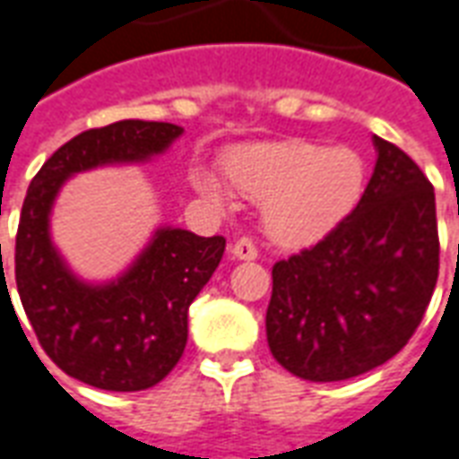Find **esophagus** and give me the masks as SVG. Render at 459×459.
Returning <instances> with one entry per match:
<instances>
[{
	"label": "esophagus",
	"instance_id": "34e87169",
	"mask_svg": "<svg viewBox=\"0 0 459 459\" xmlns=\"http://www.w3.org/2000/svg\"><path fill=\"white\" fill-rule=\"evenodd\" d=\"M230 255L238 260H255L258 258V248L250 238H238L230 246Z\"/></svg>",
	"mask_w": 459,
	"mask_h": 459
}]
</instances>
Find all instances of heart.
I'll use <instances>...</instances> for the list:
<instances>
[{
    "label": "heart",
    "instance_id": "heart-1",
    "mask_svg": "<svg viewBox=\"0 0 459 459\" xmlns=\"http://www.w3.org/2000/svg\"><path fill=\"white\" fill-rule=\"evenodd\" d=\"M233 191L263 204V229L282 248L317 243L359 206L368 167L354 147L312 140L265 142L230 154L223 167ZM194 189L221 204L216 181L194 171Z\"/></svg>",
    "mask_w": 459,
    "mask_h": 459
}]
</instances>
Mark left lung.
I'll list each match as a JSON object with an SVG mask.
<instances>
[{"label":"left lung","mask_w":459,"mask_h":459,"mask_svg":"<svg viewBox=\"0 0 459 459\" xmlns=\"http://www.w3.org/2000/svg\"><path fill=\"white\" fill-rule=\"evenodd\" d=\"M374 144L359 206L319 243L273 265L268 346L307 381H344L394 359L437 282L433 184L395 144Z\"/></svg>","instance_id":"left-lung-1"}]
</instances>
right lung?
<instances>
[{
	"mask_svg": "<svg viewBox=\"0 0 459 459\" xmlns=\"http://www.w3.org/2000/svg\"><path fill=\"white\" fill-rule=\"evenodd\" d=\"M181 132L171 122L144 120L85 130L46 160L26 191L14 250L26 317L61 371L103 391H144L177 366L189 334V305L219 268L226 238L160 229L125 275L88 285L54 248L48 213L68 177L100 164L150 160Z\"/></svg>",
	"mask_w": 459,
	"mask_h": 459,
	"instance_id": "1",
	"label": "right lung"
}]
</instances>
